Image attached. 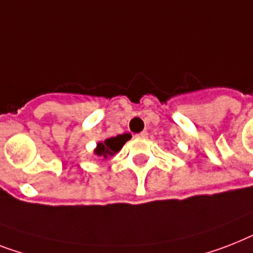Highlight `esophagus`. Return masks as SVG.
Returning <instances> with one entry per match:
<instances>
[{
    "mask_svg": "<svg viewBox=\"0 0 253 253\" xmlns=\"http://www.w3.org/2000/svg\"><path fill=\"white\" fill-rule=\"evenodd\" d=\"M135 136H136L137 139H145V137L148 136V132H145V131H143V132L136 133V135H135Z\"/></svg>",
    "mask_w": 253,
    "mask_h": 253,
    "instance_id": "obj_1",
    "label": "esophagus"
}]
</instances>
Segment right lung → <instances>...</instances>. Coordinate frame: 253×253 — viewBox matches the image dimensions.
I'll return each instance as SVG.
<instances>
[{"label":"right lung","mask_w":253,"mask_h":253,"mask_svg":"<svg viewBox=\"0 0 253 253\" xmlns=\"http://www.w3.org/2000/svg\"><path fill=\"white\" fill-rule=\"evenodd\" d=\"M130 137L127 133H123V135H118V136L109 137L106 139L104 143H98L97 148L94 153L97 156H102V157H108V156H114L118 151H121V148L123 147V144L128 140Z\"/></svg>","instance_id":"1"}]
</instances>
